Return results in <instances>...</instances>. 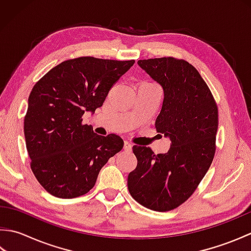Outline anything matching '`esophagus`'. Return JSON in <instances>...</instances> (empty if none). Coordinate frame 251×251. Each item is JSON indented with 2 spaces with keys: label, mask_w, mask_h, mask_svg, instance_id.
Here are the masks:
<instances>
[{
  "label": "esophagus",
  "mask_w": 251,
  "mask_h": 251,
  "mask_svg": "<svg viewBox=\"0 0 251 251\" xmlns=\"http://www.w3.org/2000/svg\"><path fill=\"white\" fill-rule=\"evenodd\" d=\"M131 143L129 141H125L124 142V150L125 151H130L131 150Z\"/></svg>",
  "instance_id": "1"
}]
</instances>
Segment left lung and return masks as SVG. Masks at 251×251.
<instances>
[{"label": "left lung", "mask_w": 251, "mask_h": 251, "mask_svg": "<svg viewBox=\"0 0 251 251\" xmlns=\"http://www.w3.org/2000/svg\"><path fill=\"white\" fill-rule=\"evenodd\" d=\"M164 90L155 128L170 139L165 154L134 146L137 167L128 175L130 195L151 210L175 209L193 194L216 152L218 108L210 89L188 61L173 57L138 60Z\"/></svg>", "instance_id": "left-lung-1"}]
</instances>
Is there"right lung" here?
<instances>
[{
    "label": "right lung",
    "mask_w": 251,
    "mask_h": 251,
    "mask_svg": "<svg viewBox=\"0 0 251 251\" xmlns=\"http://www.w3.org/2000/svg\"><path fill=\"white\" fill-rule=\"evenodd\" d=\"M135 60L78 57L52 68L32 88L25 116V146L40 184L59 199L86 194L124 141L82 124L85 112L103 104L109 90Z\"/></svg>",
    "instance_id": "1"
}]
</instances>
